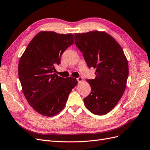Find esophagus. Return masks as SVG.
Here are the masks:
<instances>
[{"mask_svg":"<svg viewBox=\"0 0 150 150\" xmlns=\"http://www.w3.org/2000/svg\"><path fill=\"white\" fill-rule=\"evenodd\" d=\"M77 81H78V82H81V81H83V78H82V77H79V78H77Z\"/></svg>","mask_w":150,"mask_h":150,"instance_id":"34e87169","label":"esophagus"}]
</instances>
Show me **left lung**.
I'll use <instances>...</instances> for the list:
<instances>
[{"label":"left lung","mask_w":150,"mask_h":150,"mask_svg":"<svg viewBox=\"0 0 150 150\" xmlns=\"http://www.w3.org/2000/svg\"><path fill=\"white\" fill-rule=\"evenodd\" d=\"M75 44L89 68H96L95 79H87L91 91L84 98L86 108L96 115L111 111L123 94L128 63L121 47L106 33L91 31L74 34Z\"/></svg>","instance_id":"8db88e82"}]
</instances>
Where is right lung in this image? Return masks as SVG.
I'll list each match as a JSON object with an SVG mask.
<instances>
[{
    "label": "right lung",
    "instance_id": "right-lung-1",
    "mask_svg": "<svg viewBox=\"0 0 150 150\" xmlns=\"http://www.w3.org/2000/svg\"><path fill=\"white\" fill-rule=\"evenodd\" d=\"M74 43L71 34L42 31L32 39L20 59L18 72L28 103L39 114L51 117L64 108L77 85L74 78H61L55 72L61 57Z\"/></svg>",
    "mask_w": 150,
    "mask_h": 150
}]
</instances>
